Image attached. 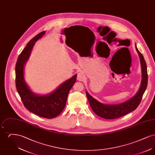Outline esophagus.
I'll use <instances>...</instances> for the list:
<instances>
[{
  "label": "esophagus",
  "mask_w": 155,
  "mask_h": 155,
  "mask_svg": "<svg viewBox=\"0 0 155 155\" xmlns=\"http://www.w3.org/2000/svg\"><path fill=\"white\" fill-rule=\"evenodd\" d=\"M85 75L84 74L82 73H79L77 74V80L79 81H83L84 79H85Z\"/></svg>",
  "instance_id": "esophagus-1"
}]
</instances>
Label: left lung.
<instances>
[{"mask_svg":"<svg viewBox=\"0 0 155 155\" xmlns=\"http://www.w3.org/2000/svg\"><path fill=\"white\" fill-rule=\"evenodd\" d=\"M137 51L139 54L140 58V64L142 67V78L141 81L140 88L137 94L126 101L124 103L115 105L104 104L99 102L96 99L91 96L87 91L86 95L88 99L89 103L92 110L98 116L105 119H115L122 117L125 114L135 110L140 104L143 95L147 89V67L143 55L136 47Z\"/></svg>","mask_w":155,"mask_h":155,"instance_id":"1","label":"left lung"}]
</instances>
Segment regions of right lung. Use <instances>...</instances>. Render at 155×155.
Masks as SVG:
<instances>
[{"label":"right lung","instance_id":"add662e5","mask_svg":"<svg viewBox=\"0 0 155 155\" xmlns=\"http://www.w3.org/2000/svg\"><path fill=\"white\" fill-rule=\"evenodd\" d=\"M45 33V31H42L31 39L20 54L15 64V86L22 103L28 110L44 118H53L59 115L64 109L68 92L75 82L77 74L62 84L50 95L38 96L30 91L24 80V66L29 58L35 42Z\"/></svg>","mask_w":155,"mask_h":155}]
</instances>
